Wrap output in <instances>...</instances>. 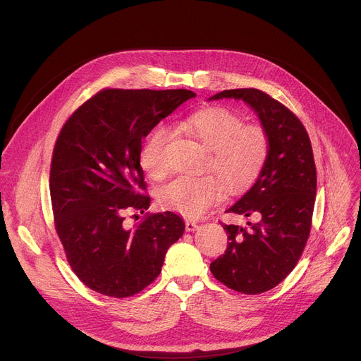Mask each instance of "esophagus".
I'll use <instances>...</instances> for the list:
<instances>
[{"label": "esophagus", "mask_w": 361, "mask_h": 361, "mask_svg": "<svg viewBox=\"0 0 361 361\" xmlns=\"http://www.w3.org/2000/svg\"><path fill=\"white\" fill-rule=\"evenodd\" d=\"M198 228V224L191 220H185V230L187 231H195Z\"/></svg>", "instance_id": "obj_1"}]
</instances>
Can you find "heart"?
<instances>
[{
    "label": "heart",
    "mask_w": 361,
    "mask_h": 361,
    "mask_svg": "<svg viewBox=\"0 0 361 361\" xmlns=\"http://www.w3.org/2000/svg\"><path fill=\"white\" fill-rule=\"evenodd\" d=\"M180 127L207 149L205 169L218 176H181L166 184L159 192V201L167 210L187 217L201 216L224 197L226 187L230 192L247 188L267 161L270 140L266 130L257 124H244L238 114L226 107L194 111L180 121ZM169 137V130L159 126L141 147V167L152 178H160L166 173L164 152Z\"/></svg>",
    "instance_id": "1"
}]
</instances>
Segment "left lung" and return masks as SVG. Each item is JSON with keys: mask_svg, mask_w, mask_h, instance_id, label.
I'll list each match as a JSON object with an SVG mask.
<instances>
[{"mask_svg": "<svg viewBox=\"0 0 361 361\" xmlns=\"http://www.w3.org/2000/svg\"><path fill=\"white\" fill-rule=\"evenodd\" d=\"M221 98L243 99L257 113L270 151L254 184L226 212L255 221L244 228L221 223L228 244L210 270L234 291L260 294L293 271L310 235L317 188L313 148L298 117L267 92L224 90L210 99Z\"/></svg>", "mask_w": 361, "mask_h": 361, "instance_id": "obj_1", "label": "left lung"}]
</instances>
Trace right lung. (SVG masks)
<instances>
[{"instance_id":"1","label":"right lung","mask_w":361,"mask_h":361,"mask_svg":"<svg viewBox=\"0 0 361 361\" xmlns=\"http://www.w3.org/2000/svg\"><path fill=\"white\" fill-rule=\"evenodd\" d=\"M190 90L104 88L63 126L49 170L54 226L75 276L91 290L131 297L161 273L171 244L184 233L173 212L144 213L149 195L140 166L141 140L184 101Z\"/></svg>"}]
</instances>
